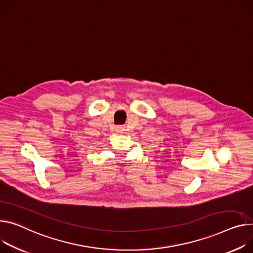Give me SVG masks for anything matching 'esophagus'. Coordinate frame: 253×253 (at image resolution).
Wrapping results in <instances>:
<instances>
[{
  "mask_svg": "<svg viewBox=\"0 0 253 253\" xmlns=\"http://www.w3.org/2000/svg\"><path fill=\"white\" fill-rule=\"evenodd\" d=\"M116 130H118L119 132H122V131L124 130V127H122V126H118V127H116Z\"/></svg>",
  "mask_w": 253,
  "mask_h": 253,
  "instance_id": "obj_1",
  "label": "esophagus"
}]
</instances>
